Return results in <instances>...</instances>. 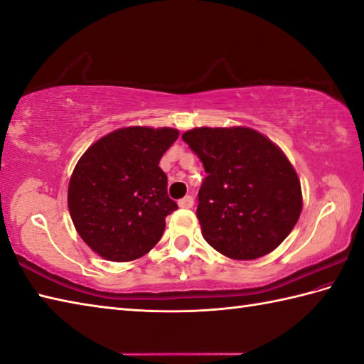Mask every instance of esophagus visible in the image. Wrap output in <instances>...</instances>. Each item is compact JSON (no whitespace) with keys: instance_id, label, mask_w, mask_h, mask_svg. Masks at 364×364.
Instances as JSON below:
<instances>
[{"instance_id":"1","label":"esophagus","mask_w":364,"mask_h":364,"mask_svg":"<svg viewBox=\"0 0 364 364\" xmlns=\"http://www.w3.org/2000/svg\"><path fill=\"white\" fill-rule=\"evenodd\" d=\"M178 206H180V208H192V206H194V198L191 196L183 197L181 200H178Z\"/></svg>"}]
</instances>
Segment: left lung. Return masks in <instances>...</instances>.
Returning a JSON list of instances; mask_svg holds the SVG:
<instances>
[{
	"label": "left lung",
	"instance_id": "8db88e82",
	"mask_svg": "<svg viewBox=\"0 0 364 364\" xmlns=\"http://www.w3.org/2000/svg\"><path fill=\"white\" fill-rule=\"evenodd\" d=\"M181 137L208 173L197 205L206 243L233 260L274 251L303 210L300 178L282 149L245 126L194 127Z\"/></svg>",
	"mask_w": 364,
	"mask_h": 364
}]
</instances>
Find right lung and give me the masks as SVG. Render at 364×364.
<instances>
[{"label": "right lung", "instance_id": "right-lung-1", "mask_svg": "<svg viewBox=\"0 0 364 364\" xmlns=\"http://www.w3.org/2000/svg\"><path fill=\"white\" fill-rule=\"evenodd\" d=\"M180 131L121 127L82 154L69 180L68 208L80 238L112 262H131L158 245L178 208L159 167Z\"/></svg>", "mask_w": 364, "mask_h": 364}]
</instances>
